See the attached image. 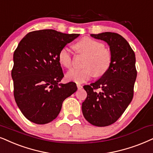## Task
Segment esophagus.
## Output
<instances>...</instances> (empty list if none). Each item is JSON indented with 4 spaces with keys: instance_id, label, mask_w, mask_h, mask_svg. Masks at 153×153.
Listing matches in <instances>:
<instances>
[{
    "instance_id": "1",
    "label": "esophagus",
    "mask_w": 153,
    "mask_h": 153,
    "mask_svg": "<svg viewBox=\"0 0 153 153\" xmlns=\"http://www.w3.org/2000/svg\"><path fill=\"white\" fill-rule=\"evenodd\" d=\"M77 87H78V90H81V89L82 88V86L81 85H80V84H77Z\"/></svg>"
}]
</instances>
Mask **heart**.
I'll list each match as a JSON object with an SVG mask.
<instances>
[{"label": "heart", "mask_w": 153, "mask_h": 153, "mask_svg": "<svg viewBox=\"0 0 153 153\" xmlns=\"http://www.w3.org/2000/svg\"><path fill=\"white\" fill-rule=\"evenodd\" d=\"M78 53L86 56L82 69H72L66 74L68 80L82 83L90 80L95 75L102 77L109 71L112 62V53L102 42L85 36L74 44ZM60 63L66 68L73 65V56L67 48H63L59 53Z\"/></svg>", "instance_id": "obj_1"}]
</instances>
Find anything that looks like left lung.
Here are the masks:
<instances>
[{"label":"left lung","mask_w":153,"mask_h":153,"mask_svg":"<svg viewBox=\"0 0 153 153\" xmlns=\"http://www.w3.org/2000/svg\"><path fill=\"white\" fill-rule=\"evenodd\" d=\"M90 35L109 44L112 62L101 78L83 87L88 96L82 111L91 124L107 126L119 119L132 101L137 77L136 56L128 42L119 34L107 32Z\"/></svg>","instance_id":"left-lung-1"}]
</instances>
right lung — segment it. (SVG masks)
I'll use <instances>...</instances> for the list:
<instances>
[{"label":"right lung","instance_id":"1","mask_svg":"<svg viewBox=\"0 0 153 153\" xmlns=\"http://www.w3.org/2000/svg\"><path fill=\"white\" fill-rule=\"evenodd\" d=\"M80 35L53 30L31 32L13 55L12 78L17 107L29 121L45 124L57 117L64 100L76 92V84L59 83L64 76L59 53Z\"/></svg>","mask_w":153,"mask_h":153}]
</instances>
